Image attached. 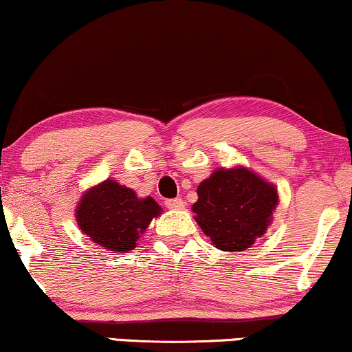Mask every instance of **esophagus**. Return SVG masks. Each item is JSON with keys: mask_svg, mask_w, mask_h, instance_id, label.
<instances>
[{"mask_svg": "<svg viewBox=\"0 0 352 352\" xmlns=\"http://www.w3.org/2000/svg\"><path fill=\"white\" fill-rule=\"evenodd\" d=\"M166 206L168 209H173V211H180V209L185 208V201L182 198H175V199H167Z\"/></svg>", "mask_w": 352, "mask_h": 352, "instance_id": "1", "label": "esophagus"}]
</instances>
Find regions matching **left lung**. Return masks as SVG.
Instances as JSON below:
<instances>
[{"mask_svg": "<svg viewBox=\"0 0 352 352\" xmlns=\"http://www.w3.org/2000/svg\"><path fill=\"white\" fill-rule=\"evenodd\" d=\"M197 193L195 221L222 252H243L263 237L279 203L278 188L243 166L216 168Z\"/></svg>", "mask_w": 352, "mask_h": 352, "instance_id": "obj_1", "label": "left lung"}]
</instances>
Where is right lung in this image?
I'll use <instances>...</instances> for the list:
<instances>
[{"label": "right lung", "instance_id": "add662e5", "mask_svg": "<svg viewBox=\"0 0 352 352\" xmlns=\"http://www.w3.org/2000/svg\"><path fill=\"white\" fill-rule=\"evenodd\" d=\"M161 214L162 208L153 197L140 198L112 179L87 188L74 209L81 232L112 255L135 250L141 234Z\"/></svg>", "mask_w": 352, "mask_h": 352}]
</instances>
